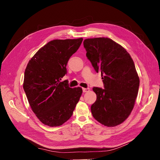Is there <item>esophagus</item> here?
Masks as SVG:
<instances>
[{
  "mask_svg": "<svg viewBox=\"0 0 160 160\" xmlns=\"http://www.w3.org/2000/svg\"><path fill=\"white\" fill-rule=\"evenodd\" d=\"M90 91L89 88H83V93H86V92H88Z\"/></svg>",
  "mask_w": 160,
  "mask_h": 160,
  "instance_id": "obj_1",
  "label": "esophagus"
}]
</instances>
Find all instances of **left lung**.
Masks as SVG:
<instances>
[{
	"label": "left lung",
	"mask_w": 160,
	"mask_h": 160,
	"mask_svg": "<svg viewBox=\"0 0 160 160\" xmlns=\"http://www.w3.org/2000/svg\"><path fill=\"white\" fill-rule=\"evenodd\" d=\"M86 56L97 72H101L105 89L93 88L97 100L91 113L100 123L113 127L130 115L139 86V78L130 54L108 38L83 41Z\"/></svg>",
	"instance_id": "1"
}]
</instances>
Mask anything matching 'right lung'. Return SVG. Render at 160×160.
Instances as JSON below:
<instances>
[{
    "label": "right lung",
    "mask_w": 160,
    "mask_h": 160,
    "mask_svg": "<svg viewBox=\"0 0 160 160\" xmlns=\"http://www.w3.org/2000/svg\"><path fill=\"white\" fill-rule=\"evenodd\" d=\"M83 38L54 39L41 47L25 69L23 89L32 110L38 119L50 127L68 121L82 94L80 87L71 88L61 82L67 73L71 56Z\"/></svg>",
    "instance_id": "add662e5"
}]
</instances>
